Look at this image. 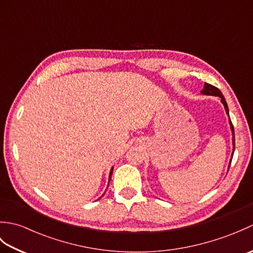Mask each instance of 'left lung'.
Instances as JSON below:
<instances>
[{
  "label": "left lung",
  "mask_w": 253,
  "mask_h": 253,
  "mask_svg": "<svg viewBox=\"0 0 253 253\" xmlns=\"http://www.w3.org/2000/svg\"><path fill=\"white\" fill-rule=\"evenodd\" d=\"M201 93L202 94H206V95H213V96H218L219 99H221V102L223 103L224 107H225V111H226V114L228 115L229 117V111H228V106H227V103L226 101H225V98L223 93L219 91V89H217L216 87H214V85L210 84H204V87H203V90H201ZM229 121V125H230V130H232V133H233V153H232V159H233V155H234V151H235V131H234V126L232 124V121H230V118H228ZM230 162H232V160H230ZM229 166H230V163H229Z\"/></svg>",
  "instance_id": "left-lung-1"
}]
</instances>
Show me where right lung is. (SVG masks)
I'll use <instances>...</instances> for the list:
<instances>
[{"label": "right lung", "mask_w": 253, "mask_h": 253, "mask_svg": "<svg viewBox=\"0 0 253 253\" xmlns=\"http://www.w3.org/2000/svg\"><path fill=\"white\" fill-rule=\"evenodd\" d=\"M113 169H114V168H112L111 169V171H110V176H109V179L111 180V177H112V173H113ZM104 196V195H103Z\"/></svg>", "instance_id": "right-lung-1"}]
</instances>
